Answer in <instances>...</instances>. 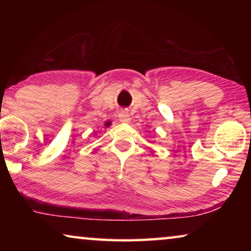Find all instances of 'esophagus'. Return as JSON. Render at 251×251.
<instances>
[{"label":"esophagus","mask_w":251,"mask_h":251,"mask_svg":"<svg viewBox=\"0 0 251 251\" xmlns=\"http://www.w3.org/2000/svg\"><path fill=\"white\" fill-rule=\"evenodd\" d=\"M118 120H120L121 123H126L127 124V123L130 122V116L127 113H121L118 115Z\"/></svg>","instance_id":"esophagus-1"}]
</instances>
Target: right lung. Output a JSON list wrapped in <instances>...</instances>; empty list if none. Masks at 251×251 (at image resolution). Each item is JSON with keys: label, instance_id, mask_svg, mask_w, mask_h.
<instances>
[{"label": "right lung", "instance_id": "right-lung-1", "mask_svg": "<svg viewBox=\"0 0 251 251\" xmlns=\"http://www.w3.org/2000/svg\"><path fill=\"white\" fill-rule=\"evenodd\" d=\"M104 125H105V127H109L110 125H112V123H110V122H106Z\"/></svg>", "mask_w": 251, "mask_h": 251}]
</instances>
